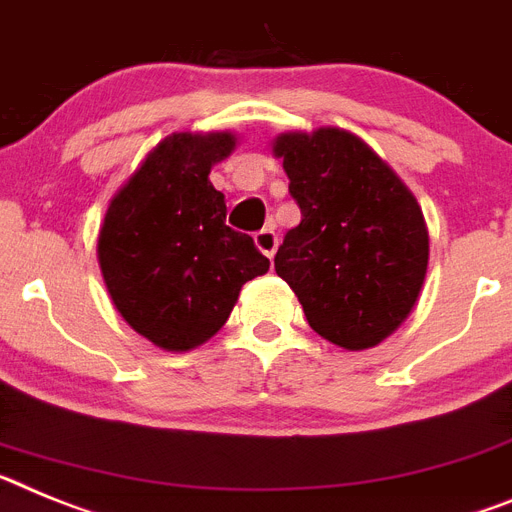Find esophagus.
I'll return each instance as SVG.
<instances>
[{"label":"esophagus","instance_id":"34e87169","mask_svg":"<svg viewBox=\"0 0 512 512\" xmlns=\"http://www.w3.org/2000/svg\"><path fill=\"white\" fill-rule=\"evenodd\" d=\"M255 244L262 255H268L270 260H273L275 250H278V234H275L273 229H260L255 234Z\"/></svg>","mask_w":512,"mask_h":512}]
</instances>
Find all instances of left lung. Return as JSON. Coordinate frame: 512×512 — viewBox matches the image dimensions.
Instances as JSON below:
<instances>
[{"label": "left lung", "instance_id": "8db88e82", "mask_svg": "<svg viewBox=\"0 0 512 512\" xmlns=\"http://www.w3.org/2000/svg\"><path fill=\"white\" fill-rule=\"evenodd\" d=\"M273 151L301 208L275 273L324 340L345 350L379 345L407 319L428 270L415 195L371 146L340 128L286 133Z\"/></svg>", "mask_w": 512, "mask_h": 512}]
</instances>
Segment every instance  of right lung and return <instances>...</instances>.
Returning a JSON list of instances; mask_svg holds the SVG:
<instances>
[{"instance_id":"1","label":"right lung","mask_w":512,"mask_h":512,"mask_svg":"<svg viewBox=\"0 0 512 512\" xmlns=\"http://www.w3.org/2000/svg\"><path fill=\"white\" fill-rule=\"evenodd\" d=\"M231 133H172L110 201L97 239L110 299L133 330L164 350H190L224 327L242 286L270 260L226 226L208 172Z\"/></svg>"}]
</instances>
